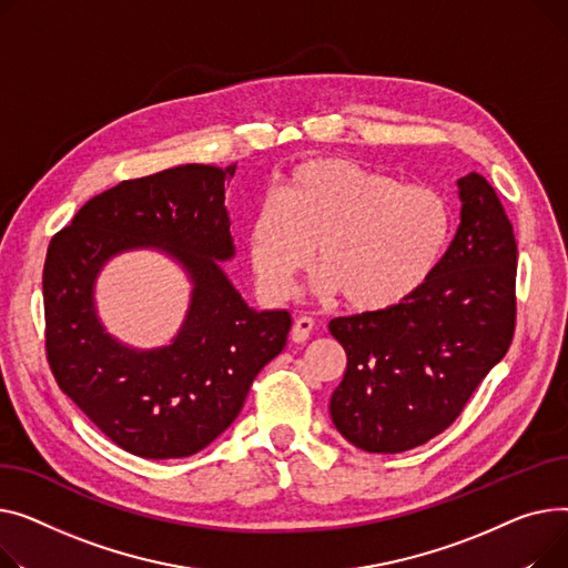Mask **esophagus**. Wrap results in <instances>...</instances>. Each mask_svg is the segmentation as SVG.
Here are the masks:
<instances>
[{"label": "esophagus", "mask_w": 568, "mask_h": 568, "mask_svg": "<svg viewBox=\"0 0 568 568\" xmlns=\"http://www.w3.org/2000/svg\"><path fill=\"white\" fill-rule=\"evenodd\" d=\"M312 329H314V318H310V316H297L295 323H293V329H291V339H293L295 344H303V342L310 339Z\"/></svg>", "instance_id": "34e87169"}]
</instances>
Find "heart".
Segmentation results:
<instances>
[{
    "label": "heart",
    "mask_w": 568,
    "mask_h": 568,
    "mask_svg": "<svg viewBox=\"0 0 568 568\" xmlns=\"http://www.w3.org/2000/svg\"><path fill=\"white\" fill-rule=\"evenodd\" d=\"M452 209L433 187L396 179L346 158L295 164L277 194L256 206L247 247L258 291L284 303L310 263L318 295H344L376 312L415 293L447 247Z\"/></svg>",
    "instance_id": "obj_1"
}]
</instances>
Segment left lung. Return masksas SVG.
<instances>
[{
    "label": "left lung",
    "mask_w": 568,
    "mask_h": 568,
    "mask_svg": "<svg viewBox=\"0 0 568 568\" xmlns=\"http://www.w3.org/2000/svg\"><path fill=\"white\" fill-rule=\"evenodd\" d=\"M456 185L460 224L428 280L398 305L329 321L348 357L329 417L364 452L398 454L436 438L511 344V222L481 174Z\"/></svg>",
    "instance_id": "obj_1"
}]
</instances>
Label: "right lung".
<instances>
[{"label": "right lung", "mask_w": 568, "mask_h": 568, "mask_svg": "<svg viewBox=\"0 0 568 568\" xmlns=\"http://www.w3.org/2000/svg\"><path fill=\"white\" fill-rule=\"evenodd\" d=\"M236 164H179L98 194L61 229L43 268L45 346L61 392L121 449L183 458L243 410L256 374L286 346L291 314L254 310L222 263L236 256L224 185ZM155 248L193 286L170 345L135 349L104 329L94 282L119 253Z\"/></svg>", "instance_id": "add662e5"}]
</instances>
